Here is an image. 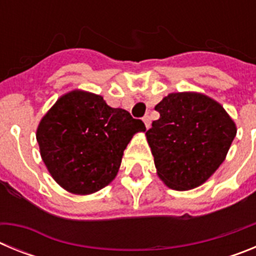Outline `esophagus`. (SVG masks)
<instances>
[{
	"mask_svg": "<svg viewBox=\"0 0 256 256\" xmlns=\"http://www.w3.org/2000/svg\"><path fill=\"white\" fill-rule=\"evenodd\" d=\"M144 126H146V128H150V126H151V119H150V116H148V115H144Z\"/></svg>",
	"mask_w": 256,
	"mask_h": 256,
	"instance_id": "obj_1",
	"label": "esophagus"
}]
</instances>
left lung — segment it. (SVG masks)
I'll return each instance as SVG.
<instances>
[{
    "mask_svg": "<svg viewBox=\"0 0 256 256\" xmlns=\"http://www.w3.org/2000/svg\"><path fill=\"white\" fill-rule=\"evenodd\" d=\"M146 132L156 172L168 187L186 191L208 180L224 162L236 124L223 106L196 92L169 94Z\"/></svg>",
    "mask_w": 256,
    "mask_h": 256,
    "instance_id": "8db88e82",
    "label": "left lung"
}]
</instances>
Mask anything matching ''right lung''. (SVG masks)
Wrapping results in <instances>:
<instances>
[{"mask_svg":"<svg viewBox=\"0 0 256 256\" xmlns=\"http://www.w3.org/2000/svg\"><path fill=\"white\" fill-rule=\"evenodd\" d=\"M144 130V122L123 108L76 90L61 96L42 118L37 142L52 178L72 194L88 195L114 180L126 144Z\"/></svg>","mask_w":256,"mask_h":256,"instance_id":"obj_1","label":"right lung"}]
</instances>
